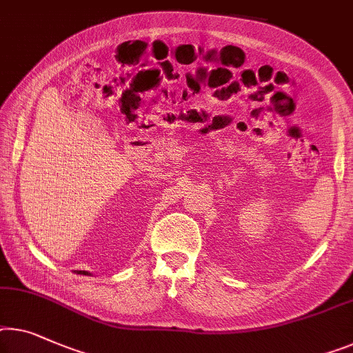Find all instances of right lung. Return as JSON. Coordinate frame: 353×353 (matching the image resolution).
Masks as SVG:
<instances>
[{
  "label": "right lung",
  "mask_w": 353,
  "mask_h": 353,
  "mask_svg": "<svg viewBox=\"0 0 353 353\" xmlns=\"http://www.w3.org/2000/svg\"><path fill=\"white\" fill-rule=\"evenodd\" d=\"M76 272H77V274H83V276L90 274V272H87V271H76Z\"/></svg>",
  "instance_id": "add662e5"
}]
</instances>
